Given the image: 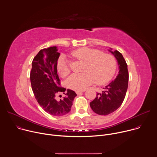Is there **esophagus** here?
Listing matches in <instances>:
<instances>
[{"mask_svg":"<svg viewBox=\"0 0 157 157\" xmlns=\"http://www.w3.org/2000/svg\"><path fill=\"white\" fill-rule=\"evenodd\" d=\"M84 91H76V94H77L78 95H79V94H82V93H83Z\"/></svg>","mask_w":157,"mask_h":157,"instance_id":"34e87169","label":"esophagus"}]
</instances>
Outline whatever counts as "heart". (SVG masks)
<instances>
[{
  "label": "heart",
  "instance_id": "1",
  "mask_svg": "<svg viewBox=\"0 0 157 157\" xmlns=\"http://www.w3.org/2000/svg\"><path fill=\"white\" fill-rule=\"evenodd\" d=\"M71 56L84 61L80 74H73L66 80V85L75 91H84L94 81L102 84L113 77L117 68L116 58L111 54L102 53L96 49L87 47L73 51ZM57 70L62 77L68 76L70 72L68 61L63 55L57 61Z\"/></svg>",
  "mask_w": 157,
  "mask_h": 157
}]
</instances>
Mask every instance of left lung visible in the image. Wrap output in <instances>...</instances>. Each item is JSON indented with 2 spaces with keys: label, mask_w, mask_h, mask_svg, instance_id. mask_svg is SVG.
I'll list each match as a JSON object with an SVG mask.
<instances>
[{
  "label": "left lung",
  "mask_w": 157,
  "mask_h": 157,
  "mask_svg": "<svg viewBox=\"0 0 157 157\" xmlns=\"http://www.w3.org/2000/svg\"><path fill=\"white\" fill-rule=\"evenodd\" d=\"M111 53L115 56L119 64L118 76L115 80L103 87L101 92L98 93L96 98L90 102L92 110L101 116L113 113L122 105L128 88V72L126 61L118 51Z\"/></svg>",
  "instance_id": "8db88e82"
}]
</instances>
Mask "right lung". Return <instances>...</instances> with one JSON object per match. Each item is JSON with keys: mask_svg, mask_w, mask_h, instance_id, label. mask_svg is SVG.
Wrapping results in <instances>:
<instances>
[{"mask_svg": "<svg viewBox=\"0 0 157 157\" xmlns=\"http://www.w3.org/2000/svg\"><path fill=\"white\" fill-rule=\"evenodd\" d=\"M60 53L56 47L41 50L34 57L30 71V82L35 98L39 105L50 115L61 116L70 113L77 96L70 89L59 100L56 97L64 94L57 71V61Z\"/></svg>", "mask_w": 157, "mask_h": 157, "instance_id": "right-lung-1", "label": "right lung"}]
</instances>
